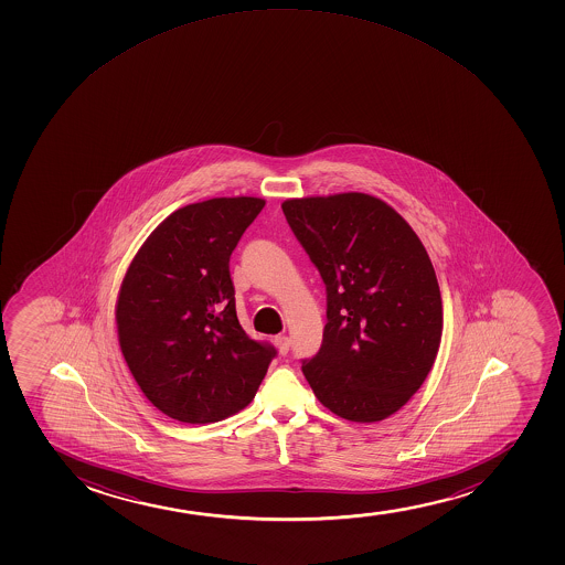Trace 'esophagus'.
<instances>
[{
	"label": "esophagus",
	"instance_id": "1",
	"mask_svg": "<svg viewBox=\"0 0 565 565\" xmlns=\"http://www.w3.org/2000/svg\"><path fill=\"white\" fill-rule=\"evenodd\" d=\"M275 347H277V351H279V354H288V351H290V338H286V335H277L275 338Z\"/></svg>",
	"mask_w": 565,
	"mask_h": 565
}]
</instances>
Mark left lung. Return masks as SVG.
<instances>
[{
  "label": "left lung",
  "instance_id": "8db88e82",
  "mask_svg": "<svg viewBox=\"0 0 565 565\" xmlns=\"http://www.w3.org/2000/svg\"><path fill=\"white\" fill-rule=\"evenodd\" d=\"M282 213L328 294L322 347L301 370L344 420L379 422L434 365L443 301L426 248L396 209L362 192L292 198Z\"/></svg>",
  "mask_w": 565,
  "mask_h": 565
}]
</instances>
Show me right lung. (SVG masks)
Wrapping results in <instances>:
<instances>
[{
    "instance_id": "1",
    "label": "right lung",
    "mask_w": 565,
    "mask_h": 565,
    "mask_svg": "<svg viewBox=\"0 0 565 565\" xmlns=\"http://www.w3.org/2000/svg\"><path fill=\"white\" fill-rule=\"evenodd\" d=\"M262 198L177 209L131 259L117 299L118 344L145 397L173 420H224L253 402L275 356L235 312L230 256Z\"/></svg>"
}]
</instances>
